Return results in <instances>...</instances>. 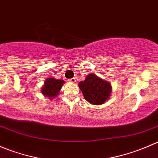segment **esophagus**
I'll return each instance as SVG.
<instances>
[{
  "label": "esophagus",
  "instance_id": "34e87169",
  "mask_svg": "<svg viewBox=\"0 0 158 158\" xmlns=\"http://www.w3.org/2000/svg\"><path fill=\"white\" fill-rule=\"evenodd\" d=\"M69 82H71V83H75L76 82V79L75 78H72V79H69Z\"/></svg>",
  "mask_w": 158,
  "mask_h": 158
}]
</instances>
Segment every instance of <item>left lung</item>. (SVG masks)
I'll return each instance as SVG.
<instances>
[{"instance_id":"1","label":"left lung","mask_w":158,"mask_h":158,"mask_svg":"<svg viewBox=\"0 0 158 158\" xmlns=\"http://www.w3.org/2000/svg\"><path fill=\"white\" fill-rule=\"evenodd\" d=\"M79 87L85 99L90 104L96 106L104 104L109 100L112 90L109 82L93 73L89 74L85 80L79 82Z\"/></svg>"}]
</instances>
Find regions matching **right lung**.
I'll use <instances>...</instances> for the list:
<instances>
[{"label":"right lung","instance_id":"obj_1","mask_svg":"<svg viewBox=\"0 0 158 158\" xmlns=\"http://www.w3.org/2000/svg\"><path fill=\"white\" fill-rule=\"evenodd\" d=\"M64 83L65 82L63 79H56L53 77L47 78L41 89V92L44 96L48 97L52 100L57 97Z\"/></svg>","mask_w":158,"mask_h":158}]
</instances>
